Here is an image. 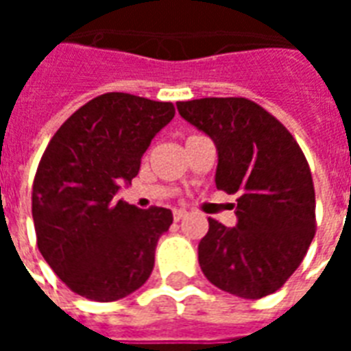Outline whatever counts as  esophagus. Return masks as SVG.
Returning a JSON list of instances; mask_svg holds the SVG:
<instances>
[{
  "mask_svg": "<svg viewBox=\"0 0 351 351\" xmlns=\"http://www.w3.org/2000/svg\"><path fill=\"white\" fill-rule=\"evenodd\" d=\"M186 217H187L186 209H175V211H173V219H175V222H180V220L186 219Z\"/></svg>",
  "mask_w": 351,
  "mask_h": 351,
  "instance_id": "34e87169",
  "label": "esophagus"
}]
</instances>
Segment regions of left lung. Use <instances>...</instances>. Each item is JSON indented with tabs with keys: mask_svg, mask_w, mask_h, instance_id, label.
<instances>
[{
	"mask_svg": "<svg viewBox=\"0 0 351 351\" xmlns=\"http://www.w3.org/2000/svg\"><path fill=\"white\" fill-rule=\"evenodd\" d=\"M184 120L213 138L217 189L237 195L234 228L209 219L198 244L204 275L242 299L275 293L300 266L315 237L310 165L291 132L247 98L178 101Z\"/></svg>",
	"mask_w": 351,
	"mask_h": 351,
	"instance_id": "8db88e82",
	"label": "left lung"
}]
</instances>
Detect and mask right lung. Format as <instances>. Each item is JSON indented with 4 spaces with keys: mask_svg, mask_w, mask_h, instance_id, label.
<instances>
[{
    "mask_svg": "<svg viewBox=\"0 0 351 351\" xmlns=\"http://www.w3.org/2000/svg\"><path fill=\"white\" fill-rule=\"evenodd\" d=\"M175 117L171 101L106 93L54 132L32 184L38 250L71 291L98 302L123 299L154 267L173 213L138 209L118 189L140 171L149 143Z\"/></svg>",
    "mask_w": 351,
    "mask_h": 351,
    "instance_id": "obj_1",
    "label": "right lung"
}]
</instances>
